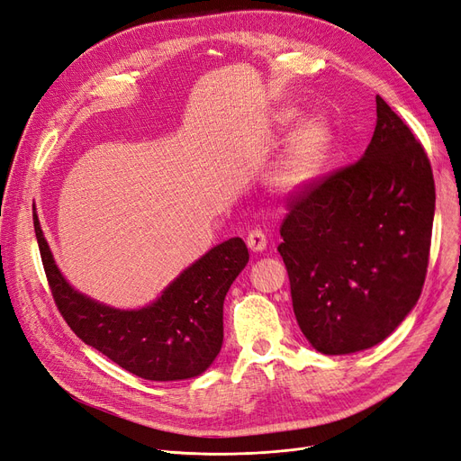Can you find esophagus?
<instances>
[{"mask_svg":"<svg viewBox=\"0 0 461 461\" xmlns=\"http://www.w3.org/2000/svg\"><path fill=\"white\" fill-rule=\"evenodd\" d=\"M246 244H248V248H249L251 251H263V249L267 248V236H265L263 230L255 229V230H251V232L248 234Z\"/></svg>","mask_w":461,"mask_h":461,"instance_id":"obj_1","label":"esophagus"}]
</instances>
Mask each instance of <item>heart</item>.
Returning a JSON list of instances; mask_svg holds the SVG:
<instances>
[{"label":"heart","instance_id":"b5f03b06","mask_svg":"<svg viewBox=\"0 0 461 461\" xmlns=\"http://www.w3.org/2000/svg\"><path fill=\"white\" fill-rule=\"evenodd\" d=\"M294 119V112H280L278 124L285 126L291 124ZM330 149V128L321 119H310L306 121L293 140L289 141L285 153L276 164V168L270 176L272 185L285 193V194H297L310 187L323 164L327 160Z\"/></svg>","mask_w":461,"mask_h":461}]
</instances>
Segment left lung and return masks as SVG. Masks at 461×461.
Masks as SVG:
<instances>
[{
	"mask_svg": "<svg viewBox=\"0 0 461 461\" xmlns=\"http://www.w3.org/2000/svg\"><path fill=\"white\" fill-rule=\"evenodd\" d=\"M278 251L303 335L327 356L390 337L426 282L435 215L429 158L376 96L365 155L287 202Z\"/></svg>",
	"mask_w": 461,
	"mask_h": 461,
	"instance_id": "obj_1",
	"label": "left lung"
}]
</instances>
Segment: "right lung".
Wrapping results in <instances>:
<instances>
[{"label":"right lung","instance_id":"1","mask_svg":"<svg viewBox=\"0 0 461 461\" xmlns=\"http://www.w3.org/2000/svg\"><path fill=\"white\" fill-rule=\"evenodd\" d=\"M33 229L47 282L62 318L85 344L145 380H185L204 373L223 344V303L249 261L242 238H229L183 270L160 297L119 310L73 289L54 265L38 213Z\"/></svg>","mask_w":461,"mask_h":461}]
</instances>
